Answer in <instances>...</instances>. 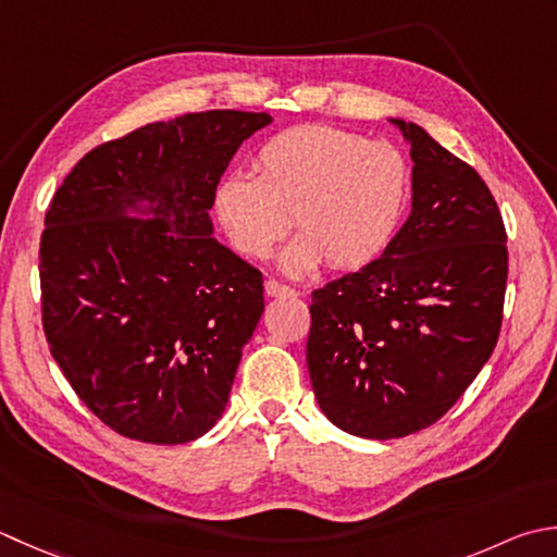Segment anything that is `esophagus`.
Wrapping results in <instances>:
<instances>
[{
	"mask_svg": "<svg viewBox=\"0 0 557 557\" xmlns=\"http://www.w3.org/2000/svg\"><path fill=\"white\" fill-rule=\"evenodd\" d=\"M265 294L268 297H297V292L287 285H280L277 280H265Z\"/></svg>",
	"mask_w": 557,
	"mask_h": 557,
	"instance_id": "obj_1",
	"label": "esophagus"
}]
</instances>
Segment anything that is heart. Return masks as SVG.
<instances>
[{
    "label": "heart",
    "mask_w": 557,
    "mask_h": 557,
    "mask_svg": "<svg viewBox=\"0 0 557 557\" xmlns=\"http://www.w3.org/2000/svg\"><path fill=\"white\" fill-rule=\"evenodd\" d=\"M258 178L226 173L214 188V214L232 246L268 258L294 224L301 228L277 263L309 275L323 260L337 270L372 263L394 238L408 193V166L396 147L333 125L292 127L256 157Z\"/></svg>",
    "instance_id": "1"
}]
</instances>
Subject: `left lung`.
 <instances>
[{"mask_svg": "<svg viewBox=\"0 0 557 557\" xmlns=\"http://www.w3.org/2000/svg\"><path fill=\"white\" fill-rule=\"evenodd\" d=\"M412 159V202L384 253L311 294L307 364L335 428L408 437L437 422L493 355L507 234L478 173L424 127L388 117Z\"/></svg>", "mask_w": 557, "mask_h": 557, "instance_id": "1", "label": "left lung"}]
</instances>
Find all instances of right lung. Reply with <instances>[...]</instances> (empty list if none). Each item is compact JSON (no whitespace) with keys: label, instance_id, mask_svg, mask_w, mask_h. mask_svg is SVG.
<instances>
[{"label":"right lung","instance_id":"right-lung-1","mask_svg":"<svg viewBox=\"0 0 557 557\" xmlns=\"http://www.w3.org/2000/svg\"><path fill=\"white\" fill-rule=\"evenodd\" d=\"M268 113L149 123L89 151L40 238L42 325L96 418L123 437L185 444L222 418L263 277L214 238L212 198Z\"/></svg>","mask_w":557,"mask_h":557}]
</instances>
